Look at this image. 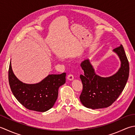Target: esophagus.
Segmentation results:
<instances>
[{
    "label": "esophagus",
    "mask_w": 135,
    "mask_h": 135,
    "mask_svg": "<svg viewBox=\"0 0 135 135\" xmlns=\"http://www.w3.org/2000/svg\"><path fill=\"white\" fill-rule=\"evenodd\" d=\"M68 79L69 80H72L74 79V76L72 74H69L68 76Z\"/></svg>",
    "instance_id": "34e87169"
}]
</instances>
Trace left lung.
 <instances>
[{
  "mask_svg": "<svg viewBox=\"0 0 135 135\" xmlns=\"http://www.w3.org/2000/svg\"><path fill=\"white\" fill-rule=\"evenodd\" d=\"M114 51L119 56L121 66L117 72L108 78L96 75L89 59L81 64L84 75L80 78L83 84L80 100L88 108L100 109L111 105L119 97L126 86L129 73V64L123 46L120 45Z\"/></svg>",
  "mask_w": 135,
  "mask_h": 135,
  "instance_id": "obj_1",
  "label": "left lung"
}]
</instances>
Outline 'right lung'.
Instances as JSON below:
<instances>
[{
    "instance_id": "add662e5",
    "label": "right lung",
    "mask_w": 135,
    "mask_h": 135,
    "mask_svg": "<svg viewBox=\"0 0 135 135\" xmlns=\"http://www.w3.org/2000/svg\"><path fill=\"white\" fill-rule=\"evenodd\" d=\"M66 73L49 75L40 83H23L14 75L11 62L9 69V82L11 90L18 102L31 111L45 112L54 106L60 86L65 83Z\"/></svg>"
}]
</instances>
